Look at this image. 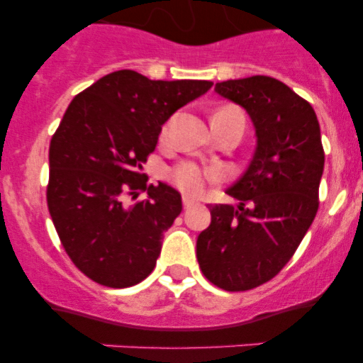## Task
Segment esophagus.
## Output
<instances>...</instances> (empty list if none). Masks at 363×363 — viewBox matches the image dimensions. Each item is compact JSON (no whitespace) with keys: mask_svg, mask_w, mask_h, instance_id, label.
Wrapping results in <instances>:
<instances>
[{"mask_svg":"<svg viewBox=\"0 0 363 363\" xmlns=\"http://www.w3.org/2000/svg\"><path fill=\"white\" fill-rule=\"evenodd\" d=\"M182 204H184V209H188V208H191L193 204H195V201H193V199H189V197H182Z\"/></svg>","mask_w":363,"mask_h":363,"instance_id":"obj_1","label":"esophagus"}]
</instances>
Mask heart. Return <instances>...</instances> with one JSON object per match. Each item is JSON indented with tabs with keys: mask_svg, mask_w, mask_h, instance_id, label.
Returning a JSON list of instances; mask_svg holds the SVG:
<instances>
[{
	"mask_svg": "<svg viewBox=\"0 0 363 363\" xmlns=\"http://www.w3.org/2000/svg\"><path fill=\"white\" fill-rule=\"evenodd\" d=\"M225 111L240 109H236L233 105H228V107H222L218 113H225ZM168 132H170V125H164L161 130V140L168 138ZM168 177H170L174 186H177L181 191L188 193L191 197H199V195H202L206 191V186L213 184V182H218L223 177V172L220 170L218 166H199L197 162L184 161L174 166L170 174H168Z\"/></svg>",
	"mask_w": 363,
	"mask_h": 363,
	"instance_id": "1",
	"label": "heart"
}]
</instances>
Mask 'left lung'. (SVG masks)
<instances>
[{
    "instance_id": "left-lung-1",
    "label": "left lung",
    "mask_w": 363,
    "mask_h": 363,
    "mask_svg": "<svg viewBox=\"0 0 363 363\" xmlns=\"http://www.w3.org/2000/svg\"><path fill=\"white\" fill-rule=\"evenodd\" d=\"M215 89L249 113L258 145L245 174L228 189L238 208L209 204L211 223L197 238V259L215 286L245 292L277 276L310 229L324 148L313 107L286 84L256 74Z\"/></svg>"
}]
</instances>
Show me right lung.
Segmentation results:
<instances>
[{
  "instance_id": "obj_1",
  "label": "right lung",
  "mask_w": 363,
  "mask_h": 363,
  "mask_svg": "<svg viewBox=\"0 0 363 363\" xmlns=\"http://www.w3.org/2000/svg\"><path fill=\"white\" fill-rule=\"evenodd\" d=\"M211 86L120 69L71 100L50 143L46 201L64 250L94 283L127 289L154 270L162 233L182 201L162 182L147 186L141 164L155 150L161 125ZM145 189L147 199L123 204Z\"/></svg>"
}]
</instances>
